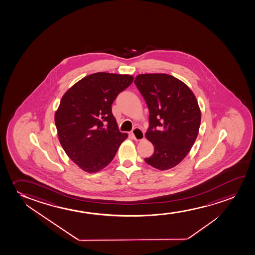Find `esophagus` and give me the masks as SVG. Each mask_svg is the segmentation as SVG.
Here are the masks:
<instances>
[{"label":"esophagus","instance_id":"1","mask_svg":"<svg viewBox=\"0 0 255 255\" xmlns=\"http://www.w3.org/2000/svg\"><path fill=\"white\" fill-rule=\"evenodd\" d=\"M131 135H132L133 137H134L136 141H141V140L144 138V133L140 128L133 129Z\"/></svg>","mask_w":255,"mask_h":255}]
</instances>
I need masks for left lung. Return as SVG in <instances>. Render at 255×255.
I'll return each instance as SVG.
<instances>
[{
	"instance_id": "left-lung-1",
	"label": "left lung",
	"mask_w": 255,
	"mask_h": 255,
	"mask_svg": "<svg viewBox=\"0 0 255 255\" xmlns=\"http://www.w3.org/2000/svg\"><path fill=\"white\" fill-rule=\"evenodd\" d=\"M134 83L149 108L145 136L154 153L144 159L160 170L182 162L195 143L201 125V111L191 90L164 73L139 74Z\"/></svg>"
}]
</instances>
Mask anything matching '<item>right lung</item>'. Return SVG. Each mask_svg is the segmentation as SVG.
<instances>
[{"mask_svg": "<svg viewBox=\"0 0 255 255\" xmlns=\"http://www.w3.org/2000/svg\"><path fill=\"white\" fill-rule=\"evenodd\" d=\"M133 77L97 73L83 78L61 99L55 126L66 155L86 172L100 171L113 161L128 135L119 131L112 105L131 85Z\"/></svg>", "mask_w": 255, "mask_h": 255, "instance_id": "right-lung-1", "label": "right lung"}]
</instances>
